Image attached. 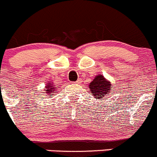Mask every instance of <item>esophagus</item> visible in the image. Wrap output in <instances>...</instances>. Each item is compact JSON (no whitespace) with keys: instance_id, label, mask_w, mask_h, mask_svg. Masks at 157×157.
Returning a JSON list of instances; mask_svg holds the SVG:
<instances>
[{"instance_id":"1","label":"esophagus","mask_w":157,"mask_h":157,"mask_svg":"<svg viewBox=\"0 0 157 157\" xmlns=\"http://www.w3.org/2000/svg\"><path fill=\"white\" fill-rule=\"evenodd\" d=\"M81 79H78V80H77V81L75 82L76 83H77V84H80V83H81Z\"/></svg>"}]
</instances>
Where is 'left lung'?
<instances>
[{
	"mask_svg": "<svg viewBox=\"0 0 157 157\" xmlns=\"http://www.w3.org/2000/svg\"><path fill=\"white\" fill-rule=\"evenodd\" d=\"M112 83L108 81L102 74H98L89 83V90L90 94L93 95L95 99L105 98V97L110 95L112 90Z\"/></svg>",
	"mask_w": 157,
	"mask_h": 157,
	"instance_id": "1",
	"label": "left lung"
}]
</instances>
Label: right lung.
<instances>
[{
    "mask_svg": "<svg viewBox=\"0 0 157 157\" xmlns=\"http://www.w3.org/2000/svg\"><path fill=\"white\" fill-rule=\"evenodd\" d=\"M45 95L46 96H50L51 94H54L56 91V87H55L54 85V83L52 81H48L47 84L45 85ZM49 98H52V97H49Z\"/></svg>",
    "mask_w": 157,
    "mask_h": 157,
    "instance_id": "add662e5",
    "label": "right lung"
}]
</instances>
